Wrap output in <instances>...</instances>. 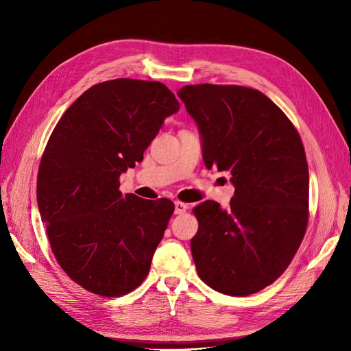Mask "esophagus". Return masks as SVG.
I'll use <instances>...</instances> for the list:
<instances>
[{
  "label": "esophagus",
  "mask_w": 351,
  "mask_h": 351,
  "mask_svg": "<svg viewBox=\"0 0 351 351\" xmlns=\"http://www.w3.org/2000/svg\"><path fill=\"white\" fill-rule=\"evenodd\" d=\"M174 206H176V210H174L176 215H182L187 210V205L183 204V202H176Z\"/></svg>",
  "instance_id": "esophagus-1"
}]
</instances>
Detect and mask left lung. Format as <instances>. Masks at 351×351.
<instances>
[{"instance_id": "1", "label": "left lung", "mask_w": 351, "mask_h": 351, "mask_svg": "<svg viewBox=\"0 0 351 351\" xmlns=\"http://www.w3.org/2000/svg\"><path fill=\"white\" fill-rule=\"evenodd\" d=\"M196 121L208 169L230 171L228 209H193L190 241L200 280L215 291L249 295L280 278L309 219V168L299 133L267 95L236 84H189L177 92Z\"/></svg>"}]
</instances>
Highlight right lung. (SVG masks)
Instances as JSON below:
<instances>
[{
    "instance_id": "obj_1",
    "label": "right lung",
    "mask_w": 351,
    "mask_h": 351,
    "mask_svg": "<svg viewBox=\"0 0 351 351\" xmlns=\"http://www.w3.org/2000/svg\"><path fill=\"white\" fill-rule=\"evenodd\" d=\"M178 110L161 82L115 79L80 95L52 132L38 171V206L57 262L84 290L124 295L149 274L174 204L123 196L119 178Z\"/></svg>"
}]
</instances>
